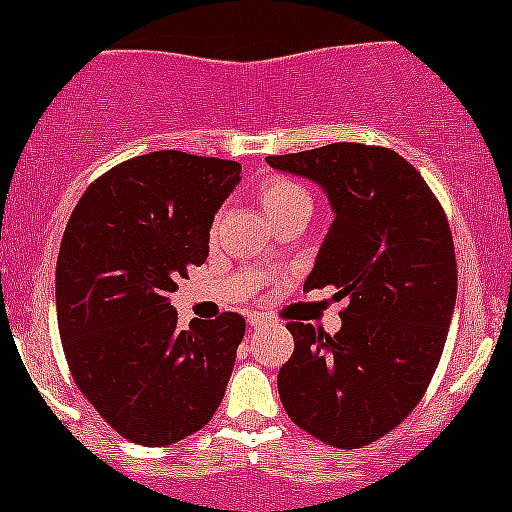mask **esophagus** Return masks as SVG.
Segmentation results:
<instances>
[{
	"label": "esophagus",
	"instance_id": "obj_1",
	"mask_svg": "<svg viewBox=\"0 0 512 512\" xmlns=\"http://www.w3.org/2000/svg\"><path fill=\"white\" fill-rule=\"evenodd\" d=\"M247 322H250L252 327H267L272 320L265 315V312H250V315H247Z\"/></svg>",
	"mask_w": 512,
	"mask_h": 512
}]
</instances>
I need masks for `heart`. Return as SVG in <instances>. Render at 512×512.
Returning <instances> with one entry per match:
<instances>
[{
    "mask_svg": "<svg viewBox=\"0 0 512 512\" xmlns=\"http://www.w3.org/2000/svg\"><path fill=\"white\" fill-rule=\"evenodd\" d=\"M260 205L262 210L267 212V217L277 215V212H285L292 210L297 205H310V195L302 185H297L295 180L290 177H280V175H272L265 177L260 182Z\"/></svg>",
    "mask_w": 512,
    "mask_h": 512,
    "instance_id": "b5f03b06",
    "label": "heart"
}]
</instances>
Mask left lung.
I'll use <instances>...</instances> for the list:
<instances>
[{
  "label": "left lung",
  "mask_w": 512,
  "mask_h": 512,
  "mask_svg": "<svg viewBox=\"0 0 512 512\" xmlns=\"http://www.w3.org/2000/svg\"><path fill=\"white\" fill-rule=\"evenodd\" d=\"M267 165L327 192L335 222L305 290L330 285L337 300L347 297L335 335L287 322L295 352L277 372L280 400L312 438L362 448L413 413L443 355L458 295L448 217L420 172L388 147L335 142Z\"/></svg>",
  "instance_id": "8db88e82"
}]
</instances>
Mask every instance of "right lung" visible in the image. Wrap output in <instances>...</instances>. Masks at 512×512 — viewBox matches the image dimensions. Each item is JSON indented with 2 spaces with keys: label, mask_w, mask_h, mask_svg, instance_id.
Listing matches in <instances>:
<instances>
[{
  "label": "right lung",
  "mask_w": 512,
  "mask_h": 512,
  "mask_svg": "<svg viewBox=\"0 0 512 512\" xmlns=\"http://www.w3.org/2000/svg\"><path fill=\"white\" fill-rule=\"evenodd\" d=\"M242 165L177 150L132 157L84 190L57 257V322L77 388L122 438L165 448L212 420L245 337L222 312L177 327L170 292L210 252Z\"/></svg>",
  "instance_id": "right-lung-1"
}]
</instances>
